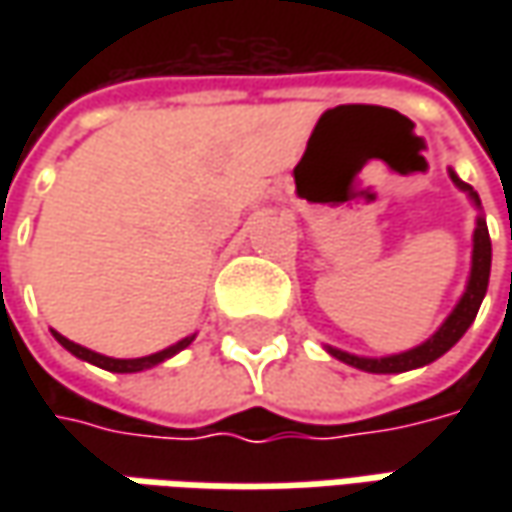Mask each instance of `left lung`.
Here are the masks:
<instances>
[{
  "instance_id": "8db88e82",
  "label": "left lung",
  "mask_w": 512,
  "mask_h": 512,
  "mask_svg": "<svg viewBox=\"0 0 512 512\" xmlns=\"http://www.w3.org/2000/svg\"><path fill=\"white\" fill-rule=\"evenodd\" d=\"M450 179L453 185L459 187L462 193H467V199L473 202V207L479 210L476 216V230H473V256H470V276H467V285H464L462 299L456 302V307L450 310V316L444 319L439 330L424 339L422 344L410 347V350H402V353H390V356H356V353H347V350H339L333 344H325V350L339 359V362L350 364L356 370H364V373H404V370H416V367H424V364L436 362L439 356H444L453 344L462 339L467 333V327L473 325L479 307H482L484 293H487V282H490V259H493V247H490V233H487V222H484L482 213V199L473 187L459 179V173L450 168Z\"/></svg>"
}]
</instances>
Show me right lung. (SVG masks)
<instances>
[{
  "label": "right lung",
  "mask_w": 512,
  "mask_h": 512,
  "mask_svg": "<svg viewBox=\"0 0 512 512\" xmlns=\"http://www.w3.org/2000/svg\"><path fill=\"white\" fill-rule=\"evenodd\" d=\"M53 339L62 344L65 350H70L76 359L96 364V367H102V370H110V373H142V370H150V367H156V364L168 362L170 356H176L179 350H185L187 344L196 339V333H193V336H185V339H179V342L170 344V347H165V350H159V353L139 356V359H113V356H102V353H96V350H88V347H82V344L70 342V339H65V336H62V333H56V330H53Z\"/></svg>",
  "instance_id": "1"
}]
</instances>
